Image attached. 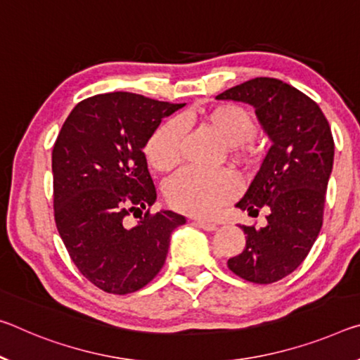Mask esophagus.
<instances>
[{
    "label": "esophagus",
    "mask_w": 360,
    "mask_h": 360,
    "mask_svg": "<svg viewBox=\"0 0 360 360\" xmlns=\"http://www.w3.org/2000/svg\"><path fill=\"white\" fill-rule=\"evenodd\" d=\"M195 224L198 226V227H202L203 231H216L218 229V226L214 224V222H210V221H203V219H197L195 221Z\"/></svg>",
    "instance_id": "1"
}]
</instances>
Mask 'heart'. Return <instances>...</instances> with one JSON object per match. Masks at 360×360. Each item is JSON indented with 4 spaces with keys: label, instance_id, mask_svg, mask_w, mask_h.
I'll return each mask as SVG.
<instances>
[{
    "label": "heart",
    "instance_id": "b5f03b06",
    "mask_svg": "<svg viewBox=\"0 0 360 360\" xmlns=\"http://www.w3.org/2000/svg\"><path fill=\"white\" fill-rule=\"evenodd\" d=\"M195 122L218 134L231 155L248 163L255 155L250 141L258 134L256 118L237 104H221L203 112H189L184 118H171L153 131L146 144V155L152 168L167 173L181 162L184 123ZM240 192V182L227 171L184 169L168 182L167 197L171 207L193 216H211L233 200Z\"/></svg>",
    "mask_w": 360,
    "mask_h": 360
}]
</instances>
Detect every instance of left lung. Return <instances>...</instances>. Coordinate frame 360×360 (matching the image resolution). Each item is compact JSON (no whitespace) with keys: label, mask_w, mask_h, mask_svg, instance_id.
Segmentation results:
<instances>
[{"label":"left lung","mask_w":360,"mask_h":360,"mask_svg":"<svg viewBox=\"0 0 360 360\" xmlns=\"http://www.w3.org/2000/svg\"><path fill=\"white\" fill-rule=\"evenodd\" d=\"M216 99L253 105L272 141L248 191L236 205L248 214L266 208L267 224L261 229L240 226L247 245L227 261V267L248 282H277L304 261L321 232L335 155L332 129L316 102L277 78L248 79Z\"/></svg>","instance_id":"obj_1"}]
</instances>
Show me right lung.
Segmentation results:
<instances>
[{
  "label": "right lung",
  "mask_w": 360,
  "mask_h": 360,
  "mask_svg": "<svg viewBox=\"0 0 360 360\" xmlns=\"http://www.w3.org/2000/svg\"><path fill=\"white\" fill-rule=\"evenodd\" d=\"M186 104L133 93L78 102L53 149L54 219L78 271L96 287L128 295L146 287L167 259L169 237L186 218L152 214L157 200L144 149L165 117ZM147 209L129 228L124 218Z\"/></svg>",
  "instance_id": "add662e5"
}]
</instances>
